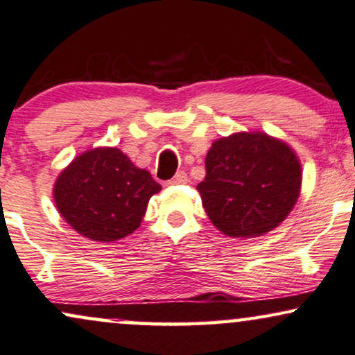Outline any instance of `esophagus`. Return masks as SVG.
I'll return each mask as SVG.
<instances>
[{
  "label": "esophagus",
  "mask_w": 355,
  "mask_h": 355,
  "mask_svg": "<svg viewBox=\"0 0 355 355\" xmlns=\"http://www.w3.org/2000/svg\"><path fill=\"white\" fill-rule=\"evenodd\" d=\"M189 182V177H187V173L180 170V172L175 173V177L170 180V185H180V183H187Z\"/></svg>",
  "instance_id": "1"
}]
</instances>
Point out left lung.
<instances>
[{
    "label": "left lung",
    "instance_id": "obj_1",
    "mask_svg": "<svg viewBox=\"0 0 355 355\" xmlns=\"http://www.w3.org/2000/svg\"><path fill=\"white\" fill-rule=\"evenodd\" d=\"M196 190L211 223L233 238L271 232L297 202L301 164L288 144L263 132L215 140Z\"/></svg>",
    "mask_w": 355,
    "mask_h": 355
}]
</instances>
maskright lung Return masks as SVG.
<instances>
[{
  "mask_svg": "<svg viewBox=\"0 0 355 355\" xmlns=\"http://www.w3.org/2000/svg\"><path fill=\"white\" fill-rule=\"evenodd\" d=\"M162 187L114 147L80 153L59 173L54 202L64 220L94 241H117L142 223L148 200Z\"/></svg>",
  "mask_w": 355,
  "mask_h": 355,
  "instance_id": "obj_1",
  "label": "right lung"
}]
</instances>
